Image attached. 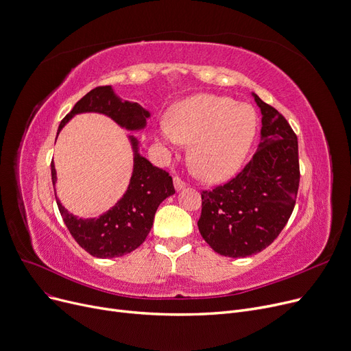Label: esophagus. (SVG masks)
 Here are the masks:
<instances>
[{
    "instance_id": "1",
    "label": "esophagus",
    "mask_w": 351,
    "mask_h": 351,
    "mask_svg": "<svg viewBox=\"0 0 351 351\" xmlns=\"http://www.w3.org/2000/svg\"><path fill=\"white\" fill-rule=\"evenodd\" d=\"M173 186H175V191L179 192V191H182L183 188H185V182H183L179 178H173Z\"/></svg>"
}]
</instances>
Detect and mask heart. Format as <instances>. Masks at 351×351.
<instances>
[{
    "instance_id": "obj_1",
    "label": "heart",
    "mask_w": 351,
    "mask_h": 351,
    "mask_svg": "<svg viewBox=\"0 0 351 351\" xmlns=\"http://www.w3.org/2000/svg\"><path fill=\"white\" fill-rule=\"evenodd\" d=\"M257 117L246 104L225 97L196 95L178 104L156 138L171 149L191 143L193 173L208 182L233 176L243 165L256 136Z\"/></svg>"
}]
</instances>
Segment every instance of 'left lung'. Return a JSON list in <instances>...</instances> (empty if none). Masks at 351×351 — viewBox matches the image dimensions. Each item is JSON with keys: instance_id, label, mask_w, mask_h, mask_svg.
Wrapping results in <instances>:
<instances>
[{"instance_id": "8db88e82", "label": "left lung", "mask_w": 351, "mask_h": 351, "mask_svg": "<svg viewBox=\"0 0 351 351\" xmlns=\"http://www.w3.org/2000/svg\"><path fill=\"white\" fill-rule=\"evenodd\" d=\"M262 114L261 141L245 169L223 186L202 192L197 222L219 254L246 257L266 249L286 226L299 189L298 138L273 106L252 92Z\"/></svg>"}]
</instances>
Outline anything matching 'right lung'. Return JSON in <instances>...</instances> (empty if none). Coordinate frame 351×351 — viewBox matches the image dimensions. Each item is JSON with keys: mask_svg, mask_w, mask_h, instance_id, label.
Instances as JSON below:
<instances>
[{"mask_svg": "<svg viewBox=\"0 0 351 351\" xmlns=\"http://www.w3.org/2000/svg\"><path fill=\"white\" fill-rule=\"evenodd\" d=\"M80 114H101L131 132L146 128L151 112L134 101L119 98L110 85L89 90L80 99L60 123L57 136L62 128ZM134 154V168L125 193L117 204L98 217H78L69 213L57 197V205L64 222L89 254L99 259H112L139 247L151 232L156 209L162 202L175 193L172 178L168 172L156 168L139 152V141L128 134ZM52 185H57V171L51 163Z\"/></svg>", "mask_w": 351, "mask_h": 351, "instance_id": "right-lung-1", "label": "right lung"}]
</instances>
